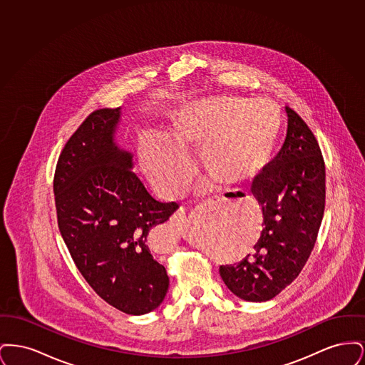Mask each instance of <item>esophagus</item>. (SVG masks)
Masks as SVG:
<instances>
[{
  "label": "esophagus",
  "instance_id": "34e87169",
  "mask_svg": "<svg viewBox=\"0 0 365 365\" xmlns=\"http://www.w3.org/2000/svg\"><path fill=\"white\" fill-rule=\"evenodd\" d=\"M223 200V195H220V194H217V195H213V197H210L207 200V204L208 205H216L217 202H220ZM186 213H185V210L183 209H178L176 212L174 213V216H173V219H171V222L176 225V226H182V225H185L186 223Z\"/></svg>",
  "mask_w": 365,
  "mask_h": 365
}]
</instances>
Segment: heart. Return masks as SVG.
<instances>
[{
  "instance_id": "b5f03b06",
  "label": "heart",
  "mask_w": 365,
  "mask_h": 365,
  "mask_svg": "<svg viewBox=\"0 0 365 365\" xmlns=\"http://www.w3.org/2000/svg\"><path fill=\"white\" fill-rule=\"evenodd\" d=\"M280 125V112L269 101L208 97L175 115L170 140L145 139L139 157L153 185L165 194L185 190L191 164L183 150L198 148L208 174L228 186L241 185L262 173L271 161Z\"/></svg>"
}]
</instances>
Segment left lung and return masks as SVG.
<instances>
[{
    "mask_svg": "<svg viewBox=\"0 0 365 365\" xmlns=\"http://www.w3.org/2000/svg\"><path fill=\"white\" fill-rule=\"evenodd\" d=\"M286 112L284 143L252 186L264 219L255 253L219 269L227 287L250 302L274 298L299 275L324 213L326 167L319 143L292 108Z\"/></svg>",
    "mask_w": 365,
    "mask_h": 365,
    "instance_id": "8db88e82",
    "label": "left lung"
}]
</instances>
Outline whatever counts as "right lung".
<instances>
[{"label": "right lung", "instance_id": "add662e5", "mask_svg": "<svg viewBox=\"0 0 365 365\" xmlns=\"http://www.w3.org/2000/svg\"><path fill=\"white\" fill-rule=\"evenodd\" d=\"M119 122L120 108L87 116L58 157L53 191L79 272L109 305L138 316L155 311L168 292L150 238L179 207L156 201L131 171L133 155L115 142Z\"/></svg>", "mask_w": 365, "mask_h": 365}]
</instances>
